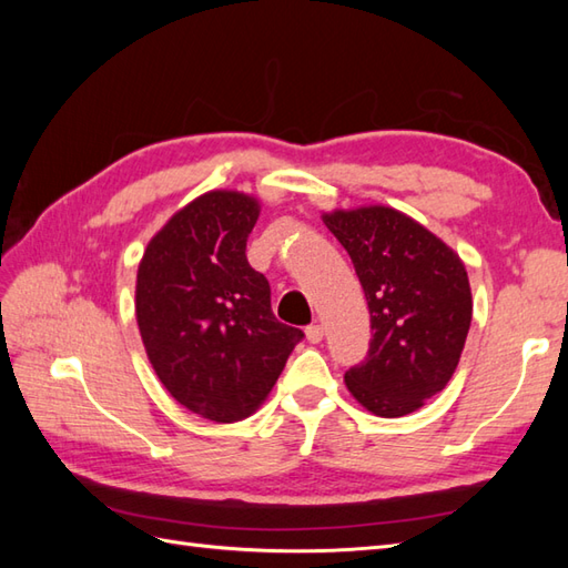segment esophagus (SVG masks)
I'll return each mask as SVG.
<instances>
[{"instance_id":"esophagus-1","label":"esophagus","mask_w":568,"mask_h":568,"mask_svg":"<svg viewBox=\"0 0 568 568\" xmlns=\"http://www.w3.org/2000/svg\"><path fill=\"white\" fill-rule=\"evenodd\" d=\"M305 334H307V342L320 344L322 336H324V327H322V324H310V327L305 329Z\"/></svg>"}]
</instances>
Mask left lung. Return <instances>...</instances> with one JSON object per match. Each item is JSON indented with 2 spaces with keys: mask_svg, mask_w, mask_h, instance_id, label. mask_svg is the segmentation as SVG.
<instances>
[{
  "mask_svg": "<svg viewBox=\"0 0 568 568\" xmlns=\"http://www.w3.org/2000/svg\"><path fill=\"white\" fill-rule=\"evenodd\" d=\"M346 248L371 312L368 356L344 373L368 413L403 417L444 390L474 315L468 275L413 216L383 204L322 216Z\"/></svg>",
  "mask_w": 568,
  "mask_h": 568,
  "instance_id": "1",
  "label": "left lung"
}]
</instances>
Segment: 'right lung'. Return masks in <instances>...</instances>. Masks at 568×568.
<instances>
[{
    "label": "right lung",
    "instance_id": "obj_1",
    "mask_svg": "<svg viewBox=\"0 0 568 568\" xmlns=\"http://www.w3.org/2000/svg\"><path fill=\"white\" fill-rule=\"evenodd\" d=\"M258 212L244 192H204L168 220L139 263L136 322L155 376L212 422L256 413L305 336L275 320L271 285L248 265Z\"/></svg>",
    "mask_w": 568,
    "mask_h": 568
}]
</instances>
